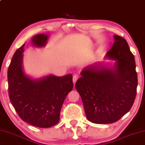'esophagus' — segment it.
<instances>
[{
	"mask_svg": "<svg viewBox=\"0 0 145 145\" xmlns=\"http://www.w3.org/2000/svg\"><path fill=\"white\" fill-rule=\"evenodd\" d=\"M78 75L75 74V75L73 76V78H72V82H73V83H74V84H75V83L76 82L77 80H78Z\"/></svg>",
	"mask_w": 145,
	"mask_h": 145,
	"instance_id": "obj_1",
	"label": "esophagus"
}]
</instances>
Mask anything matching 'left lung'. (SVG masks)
Returning a JSON list of instances; mask_svg holds the SVG:
<instances>
[{
	"instance_id": "1",
	"label": "left lung",
	"mask_w": 145,
	"mask_h": 145,
	"mask_svg": "<svg viewBox=\"0 0 145 145\" xmlns=\"http://www.w3.org/2000/svg\"><path fill=\"white\" fill-rule=\"evenodd\" d=\"M114 42L105 58L112 66L93 64L81 71L75 88L86 117L96 124L117 121L132 108L137 93V75L134 54L126 40L114 35Z\"/></svg>"
}]
</instances>
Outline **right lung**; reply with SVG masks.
I'll return each instance as SVG.
<instances>
[{"instance_id":"1","label":"right lung","mask_w":145,"mask_h":145,"mask_svg":"<svg viewBox=\"0 0 145 145\" xmlns=\"http://www.w3.org/2000/svg\"><path fill=\"white\" fill-rule=\"evenodd\" d=\"M49 35L39 34L31 39L33 46L43 47ZM25 44L13 54L8 71V92L11 103L24 121L33 126L49 128L60 121L63 101L73 88L72 75L53 74L34 79L23 67Z\"/></svg>"}]
</instances>
